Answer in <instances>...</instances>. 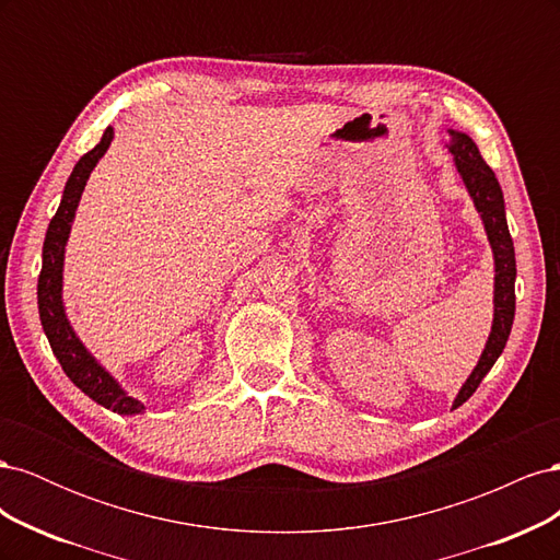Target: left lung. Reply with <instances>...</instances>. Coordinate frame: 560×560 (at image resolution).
<instances>
[{"label": "left lung", "mask_w": 560, "mask_h": 560, "mask_svg": "<svg viewBox=\"0 0 560 560\" xmlns=\"http://www.w3.org/2000/svg\"><path fill=\"white\" fill-rule=\"evenodd\" d=\"M451 140L446 149L453 154L455 171L460 175L465 189L477 208L483 231L488 235V245L493 249V266H495V282H493V325H490V334L486 348L477 366L471 369V374L457 389L453 399V409L465 404L474 389L479 387L483 376L488 374L498 358L502 354L506 338H510L512 325H514V311H516V294H514V282H516V257H514V243L510 235V226H506V214H504V196L500 189V182L495 173L486 165L483 156L479 154V147L474 144L467 132L448 128Z\"/></svg>", "instance_id": "obj_1"}]
</instances>
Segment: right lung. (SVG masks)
I'll return each mask as SVG.
<instances>
[{
    "label": "right lung",
    "instance_id": "add662e5",
    "mask_svg": "<svg viewBox=\"0 0 560 560\" xmlns=\"http://www.w3.org/2000/svg\"><path fill=\"white\" fill-rule=\"evenodd\" d=\"M112 140H114V128L107 126L103 140H100L89 154H83L79 159L70 179L65 184L58 212L54 219H50L46 238H44L37 303H39V319H42L44 334L67 378H70L83 395H89L95 404L105 406V409L118 416H140L147 411V406L140 399L128 395L121 387V383H118L109 371L93 358L91 350L83 346V341L72 327L70 317L65 313V301H62L65 247H67V241H70V231L77 217L79 200L83 189H86V182L93 173V167L107 154Z\"/></svg>",
    "mask_w": 560,
    "mask_h": 560
}]
</instances>
